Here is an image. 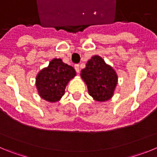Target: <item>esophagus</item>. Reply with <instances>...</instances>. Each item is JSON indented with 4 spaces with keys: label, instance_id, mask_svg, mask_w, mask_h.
Returning a JSON list of instances; mask_svg holds the SVG:
<instances>
[{
    "label": "esophagus",
    "instance_id": "34e87169",
    "mask_svg": "<svg viewBox=\"0 0 157 157\" xmlns=\"http://www.w3.org/2000/svg\"><path fill=\"white\" fill-rule=\"evenodd\" d=\"M75 71H76V72H77V73H79V71H80L79 65H78V64L75 65Z\"/></svg>",
    "mask_w": 157,
    "mask_h": 157
}]
</instances>
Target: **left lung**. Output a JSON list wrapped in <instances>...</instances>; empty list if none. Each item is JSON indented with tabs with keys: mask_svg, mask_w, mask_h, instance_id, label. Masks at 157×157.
<instances>
[{
	"mask_svg": "<svg viewBox=\"0 0 157 157\" xmlns=\"http://www.w3.org/2000/svg\"><path fill=\"white\" fill-rule=\"evenodd\" d=\"M81 78L86 84L89 94L98 102L109 101L114 95L118 75L112 66L104 59L95 55L87 61L81 71Z\"/></svg>",
	"mask_w": 157,
	"mask_h": 157,
	"instance_id": "8db88e82",
	"label": "left lung"
}]
</instances>
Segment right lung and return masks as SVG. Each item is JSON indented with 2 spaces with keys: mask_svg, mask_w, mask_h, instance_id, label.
I'll list each match as a JSON object with an SVG mask.
<instances>
[{
  "mask_svg": "<svg viewBox=\"0 0 157 157\" xmlns=\"http://www.w3.org/2000/svg\"><path fill=\"white\" fill-rule=\"evenodd\" d=\"M76 72L74 67L54 58L48 66L41 69L36 76V88L39 96L48 102H56L64 95L65 88Z\"/></svg>",
  "mask_w": 157,
  "mask_h": 157,
  "instance_id": "1",
  "label": "right lung"
}]
</instances>
